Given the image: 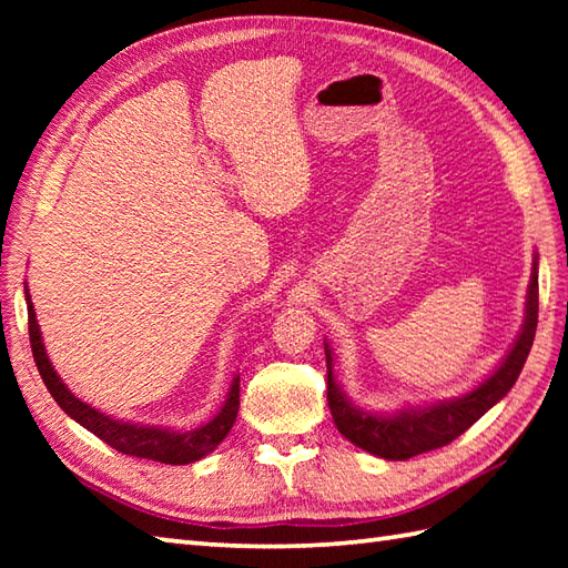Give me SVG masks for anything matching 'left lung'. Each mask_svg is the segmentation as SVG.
Segmentation results:
<instances>
[{
  "label": "left lung",
  "mask_w": 568,
  "mask_h": 568,
  "mask_svg": "<svg viewBox=\"0 0 568 568\" xmlns=\"http://www.w3.org/2000/svg\"><path fill=\"white\" fill-rule=\"evenodd\" d=\"M537 281L539 277L535 253L532 275H529L527 285L525 322L513 348L505 354L500 366L484 383H478L474 390L464 393L462 397H452V400L429 403L425 407L405 405L403 409H395V413H371V409L354 405L352 397L336 383L334 354L329 344H324V354H327V403L336 429L364 452L388 458V462H405V458L439 449V446L454 442L458 434H464L476 419L484 417L493 405H498L510 393L517 376H520L537 332Z\"/></svg>",
  "instance_id": "1"
}]
</instances>
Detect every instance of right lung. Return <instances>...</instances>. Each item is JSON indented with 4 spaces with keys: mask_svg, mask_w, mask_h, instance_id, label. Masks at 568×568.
<instances>
[{
    "mask_svg": "<svg viewBox=\"0 0 568 568\" xmlns=\"http://www.w3.org/2000/svg\"><path fill=\"white\" fill-rule=\"evenodd\" d=\"M23 295H27V310H29L31 352H33V361H36V366H39V373H41L48 393L53 395V400L60 405L63 413H68L84 429L98 434V437L110 444L112 449L129 454V456L151 458V462L183 466V464L200 462L202 456L214 452L216 446H220V442L229 434V429L234 427L236 413H239V376L232 381V388H229L226 400H224L220 413H216L210 422H204V425H200L195 429H187V432L114 419L106 413L94 409L92 405L82 403L80 397L72 395L68 390V385L60 381V376L51 364V358H48V354H45L43 336L39 329V320H36V310L31 303L29 287L23 291Z\"/></svg>",
    "mask_w": 568,
    "mask_h": 568,
    "instance_id": "add662e5",
    "label": "right lung"
}]
</instances>
